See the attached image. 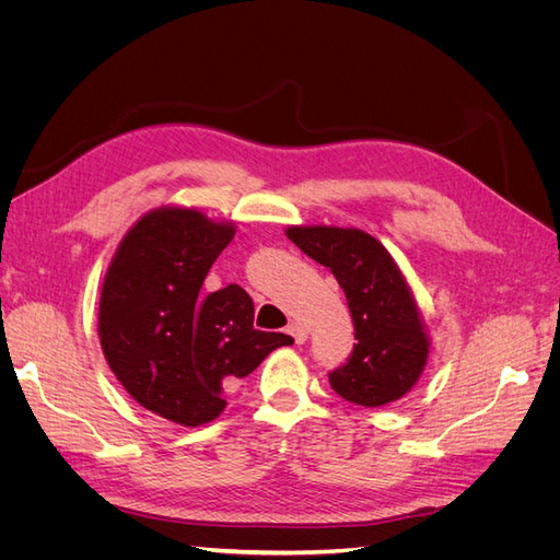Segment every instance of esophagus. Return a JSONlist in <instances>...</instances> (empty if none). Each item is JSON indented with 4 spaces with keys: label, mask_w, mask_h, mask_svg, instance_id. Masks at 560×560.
Wrapping results in <instances>:
<instances>
[{
    "label": "esophagus",
    "mask_w": 560,
    "mask_h": 560,
    "mask_svg": "<svg viewBox=\"0 0 560 560\" xmlns=\"http://www.w3.org/2000/svg\"><path fill=\"white\" fill-rule=\"evenodd\" d=\"M287 331H290L292 336H294V341L301 346V343H306V338H308V329L301 325V322H292L290 327H287Z\"/></svg>",
    "instance_id": "obj_1"
}]
</instances>
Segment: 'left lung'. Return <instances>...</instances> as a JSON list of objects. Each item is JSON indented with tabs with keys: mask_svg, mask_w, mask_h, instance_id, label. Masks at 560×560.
Returning <instances> with one entry per match:
<instances>
[{
	"mask_svg": "<svg viewBox=\"0 0 560 560\" xmlns=\"http://www.w3.org/2000/svg\"><path fill=\"white\" fill-rule=\"evenodd\" d=\"M287 238L327 266L346 292L358 343L329 374L334 393L366 409L401 399L425 369L430 338L395 259L360 229L290 226Z\"/></svg>",
	"mask_w": 560,
	"mask_h": 560,
	"instance_id": "left-lung-1",
	"label": "left lung"
}]
</instances>
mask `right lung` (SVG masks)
I'll list each match as a JSON object with an SVG mask.
<instances>
[{"label":"right lung","mask_w":560,"mask_h":560,"mask_svg":"<svg viewBox=\"0 0 560 560\" xmlns=\"http://www.w3.org/2000/svg\"><path fill=\"white\" fill-rule=\"evenodd\" d=\"M235 226L191 208L147 212L118 245L100 294L97 334L128 395L177 425L224 411V387L245 378L292 336L254 329L238 284L200 296Z\"/></svg>","instance_id":"obj_1"}]
</instances>
